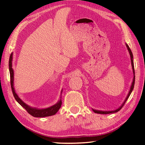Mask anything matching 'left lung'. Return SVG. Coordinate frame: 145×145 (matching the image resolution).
<instances>
[{"mask_svg": "<svg viewBox=\"0 0 145 145\" xmlns=\"http://www.w3.org/2000/svg\"><path fill=\"white\" fill-rule=\"evenodd\" d=\"M126 47L127 48V50L128 51H129V54H130V56H131V64H132V70H133V73H134V79H133V81H132V85H131V89H130V91L129 93H128L127 96L126 98V100H125V101H124V103H123V105L119 107L118 109H117V110H112V111H100V110H93V112H94L95 113H97V114H112V113H115V112H118L120 110L122 107H123L124 105L125 104L126 101H127V100L128 99V98L129 97L130 95L132 92V90H133L134 89V84H135V70H134V62H133V55H132V53L131 52V50L130 49L129 47L128 46L127 44H126Z\"/></svg>", "mask_w": 145, "mask_h": 145, "instance_id": "1", "label": "left lung"}]
</instances>
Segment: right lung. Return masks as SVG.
Listing matches in <instances>:
<instances>
[{
	"instance_id": "obj_1",
	"label": "right lung",
	"mask_w": 145,
	"mask_h": 145,
	"mask_svg": "<svg viewBox=\"0 0 145 145\" xmlns=\"http://www.w3.org/2000/svg\"><path fill=\"white\" fill-rule=\"evenodd\" d=\"M12 55H13V53H11V54L10 55V59H9L10 83H11L12 92H13V94L14 98L16 99V100L19 103V104L27 111V112L29 114H30L31 115H32V116H33L35 117H44L51 116V115H55L57 112L58 111V110L60 109V107L61 106V105H62L61 99L59 100V101L57 103V104L53 105V106H52L50 107H48V108H47V109H35V108H32V107L28 106L19 98L18 95L16 94V93L15 92L14 86H13L14 73H13V68H12Z\"/></svg>"
}]
</instances>
